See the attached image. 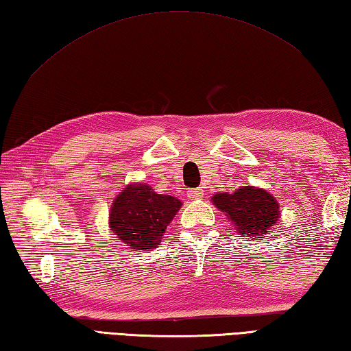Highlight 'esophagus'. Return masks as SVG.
I'll list each match as a JSON object with an SVG mask.
<instances>
[{
	"instance_id": "1",
	"label": "esophagus",
	"mask_w": 351,
	"mask_h": 351,
	"mask_svg": "<svg viewBox=\"0 0 351 351\" xmlns=\"http://www.w3.org/2000/svg\"><path fill=\"white\" fill-rule=\"evenodd\" d=\"M190 201H197V199H202L204 197V190L202 189H193V190H189L187 193Z\"/></svg>"
}]
</instances>
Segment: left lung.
I'll return each mask as SVG.
<instances>
[{"instance_id":"obj_1","label":"left lung","mask_w":351,"mask_h":351,"mask_svg":"<svg viewBox=\"0 0 351 351\" xmlns=\"http://www.w3.org/2000/svg\"><path fill=\"white\" fill-rule=\"evenodd\" d=\"M213 205L225 216L240 237L265 242L281 216L280 204L269 191L254 185H242L234 193H216Z\"/></svg>"}]
</instances>
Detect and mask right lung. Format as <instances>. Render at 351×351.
<instances>
[{
  "mask_svg": "<svg viewBox=\"0 0 351 351\" xmlns=\"http://www.w3.org/2000/svg\"><path fill=\"white\" fill-rule=\"evenodd\" d=\"M182 202L170 195H158L149 184L126 185L112 201L109 228L130 250H154Z\"/></svg>",
  "mask_w": 351,
  "mask_h": 351,
  "instance_id": "1",
  "label": "right lung"
}]
</instances>
